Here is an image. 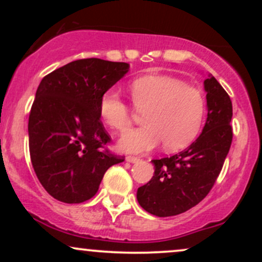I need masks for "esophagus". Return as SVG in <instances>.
<instances>
[{
    "instance_id": "obj_1",
    "label": "esophagus",
    "mask_w": 262,
    "mask_h": 262,
    "mask_svg": "<svg viewBox=\"0 0 262 262\" xmlns=\"http://www.w3.org/2000/svg\"><path fill=\"white\" fill-rule=\"evenodd\" d=\"M127 161H129V162H138V161H140V158H138V156H127Z\"/></svg>"
}]
</instances>
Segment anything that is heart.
<instances>
[{
	"mask_svg": "<svg viewBox=\"0 0 262 262\" xmlns=\"http://www.w3.org/2000/svg\"><path fill=\"white\" fill-rule=\"evenodd\" d=\"M134 106L144 116V127L132 129L119 140V149L144 152L164 143L167 151H179L193 143L206 116V100L196 87L171 76L148 75L130 85ZM98 112L107 125L123 132L132 124L133 111L116 90L102 93Z\"/></svg>",
	"mask_w": 262,
	"mask_h": 262,
	"instance_id": "obj_1",
	"label": "heart"
}]
</instances>
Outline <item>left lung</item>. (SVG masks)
I'll list each match as a JSON object with an SVG mask.
<instances>
[{"instance_id": "8db88e82", "label": "left lung", "mask_w": 262, "mask_h": 262, "mask_svg": "<svg viewBox=\"0 0 262 262\" xmlns=\"http://www.w3.org/2000/svg\"><path fill=\"white\" fill-rule=\"evenodd\" d=\"M207 121L202 134L179 154L151 160L154 176L138 188L141 208L156 217H171L191 209L214 186L229 152L233 129V106L214 76L204 80Z\"/></svg>"}]
</instances>
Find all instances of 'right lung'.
I'll return each mask as SVG.
<instances>
[{
    "instance_id": "obj_1",
    "label": "right lung",
    "mask_w": 262,
    "mask_h": 262,
    "mask_svg": "<svg viewBox=\"0 0 262 262\" xmlns=\"http://www.w3.org/2000/svg\"><path fill=\"white\" fill-rule=\"evenodd\" d=\"M127 62L97 58L69 62L43 77L28 121L29 152L39 182L64 203H81L98 191L104 172L124 161L106 145L98 102L128 73Z\"/></svg>"
}]
</instances>
